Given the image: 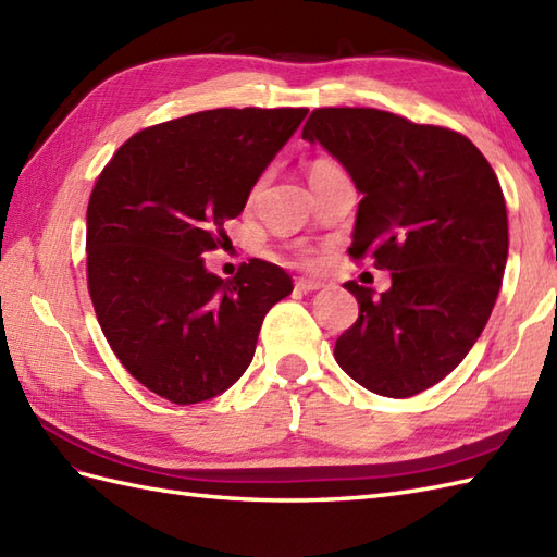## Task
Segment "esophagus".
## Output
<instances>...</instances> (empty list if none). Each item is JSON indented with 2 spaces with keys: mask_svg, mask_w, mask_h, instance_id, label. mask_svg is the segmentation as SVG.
Listing matches in <instances>:
<instances>
[{
  "mask_svg": "<svg viewBox=\"0 0 557 557\" xmlns=\"http://www.w3.org/2000/svg\"><path fill=\"white\" fill-rule=\"evenodd\" d=\"M323 287V282L321 280H306V277H299L297 282H294V289L297 292H315V289H321Z\"/></svg>",
  "mask_w": 557,
  "mask_h": 557,
  "instance_id": "esophagus-1",
  "label": "esophagus"
}]
</instances>
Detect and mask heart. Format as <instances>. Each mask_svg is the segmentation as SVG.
<instances>
[{"mask_svg":"<svg viewBox=\"0 0 557 557\" xmlns=\"http://www.w3.org/2000/svg\"><path fill=\"white\" fill-rule=\"evenodd\" d=\"M327 170H335V164H330V162H315L313 168H311V174H309V180L311 176H315V174H321V172H327ZM309 260V258H306Z\"/></svg>","mask_w":557,"mask_h":557,"instance_id":"b5f03b06","label":"heart"}]
</instances>
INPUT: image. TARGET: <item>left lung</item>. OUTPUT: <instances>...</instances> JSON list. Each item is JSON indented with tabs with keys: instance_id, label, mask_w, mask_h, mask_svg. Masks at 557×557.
<instances>
[{
	"instance_id": "8db88e82",
	"label": "left lung",
	"mask_w": 557,
	"mask_h": 557,
	"mask_svg": "<svg viewBox=\"0 0 557 557\" xmlns=\"http://www.w3.org/2000/svg\"><path fill=\"white\" fill-rule=\"evenodd\" d=\"M301 138L337 158L363 196L349 256H371L393 287H345L359 318L335 342L339 369L383 397L453 373L486 327L507 263V210L467 136L371 108L313 110Z\"/></svg>"
}]
</instances>
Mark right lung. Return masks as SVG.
<instances>
[{
    "instance_id": "1",
    "label": "right lung",
    "mask_w": 557,
    "mask_h": 557,
    "mask_svg": "<svg viewBox=\"0 0 557 557\" xmlns=\"http://www.w3.org/2000/svg\"><path fill=\"white\" fill-rule=\"evenodd\" d=\"M306 108L208 110L134 134L98 176L86 212L88 292L116 359L174 405L232 387L265 313L292 294L285 270L251 258L232 280L203 256L227 242L258 176Z\"/></svg>"
}]
</instances>
